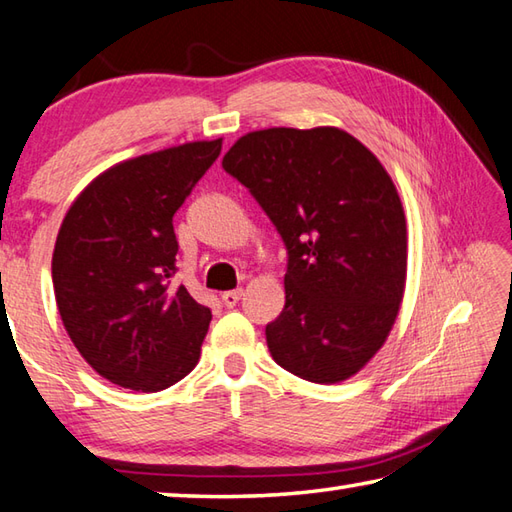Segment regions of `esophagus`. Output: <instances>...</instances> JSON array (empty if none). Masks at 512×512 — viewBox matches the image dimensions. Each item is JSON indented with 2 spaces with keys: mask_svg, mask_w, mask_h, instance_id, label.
I'll use <instances>...</instances> for the list:
<instances>
[{
  "mask_svg": "<svg viewBox=\"0 0 512 512\" xmlns=\"http://www.w3.org/2000/svg\"><path fill=\"white\" fill-rule=\"evenodd\" d=\"M240 298H243V289H229V292L223 294V305L225 307H234Z\"/></svg>",
  "mask_w": 512,
  "mask_h": 512,
  "instance_id": "34e87169",
  "label": "esophagus"
}]
</instances>
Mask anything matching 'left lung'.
<instances>
[{
    "mask_svg": "<svg viewBox=\"0 0 512 512\" xmlns=\"http://www.w3.org/2000/svg\"><path fill=\"white\" fill-rule=\"evenodd\" d=\"M223 167L289 254L285 307L265 327L274 361L312 383L350 379L388 339L406 289L408 227L390 173L339 127L245 133Z\"/></svg>",
    "mask_w": 512,
    "mask_h": 512,
    "instance_id": "left-lung-1",
    "label": "left lung"
}]
</instances>
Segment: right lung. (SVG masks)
Here are the masks:
<instances>
[{
	"label": "right lung",
	"instance_id": "add662e5",
	"mask_svg": "<svg viewBox=\"0 0 512 512\" xmlns=\"http://www.w3.org/2000/svg\"><path fill=\"white\" fill-rule=\"evenodd\" d=\"M223 138L144 153L102 171L73 200L53 249L62 323L91 368L120 388L160 392L196 368L211 312L171 287L173 214Z\"/></svg>",
	"mask_w": 512,
	"mask_h": 512
}]
</instances>
